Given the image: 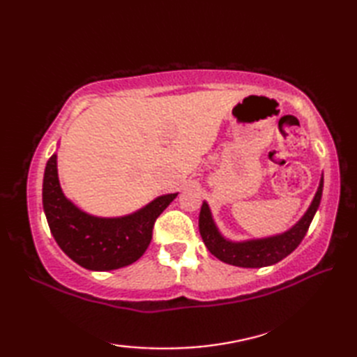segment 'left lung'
Masks as SVG:
<instances>
[{
    "label": "left lung",
    "mask_w": 357,
    "mask_h": 357,
    "mask_svg": "<svg viewBox=\"0 0 357 357\" xmlns=\"http://www.w3.org/2000/svg\"><path fill=\"white\" fill-rule=\"evenodd\" d=\"M322 188L324 176L321 178V183L312 201V206L308 207L305 215L299 219V222L294 224L290 230L276 234V236L250 239L242 242L229 241L219 233L213 221V216H211L208 204L204 201L199 213V233L204 244H206L210 253L215 255L219 261L236 265V267L261 268L282 261L284 257H287L298 248V245L307 234L308 227L312 224L317 208H319Z\"/></svg>",
    "instance_id": "8db88e82"
}]
</instances>
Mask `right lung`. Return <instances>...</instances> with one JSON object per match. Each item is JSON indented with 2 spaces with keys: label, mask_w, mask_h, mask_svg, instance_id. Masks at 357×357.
I'll use <instances>...</instances> for the list:
<instances>
[{
  "label": "right lung",
  "mask_w": 357,
  "mask_h": 357,
  "mask_svg": "<svg viewBox=\"0 0 357 357\" xmlns=\"http://www.w3.org/2000/svg\"><path fill=\"white\" fill-rule=\"evenodd\" d=\"M178 193L162 195L132 215L98 218L79 210L66 198L58 179L56 155L45 165L43 207L59 248L81 267L93 271L130 265L146 252L158 216Z\"/></svg>",
  "instance_id": "obj_1"
}]
</instances>
